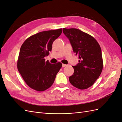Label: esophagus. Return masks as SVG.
Instances as JSON below:
<instances>
[{
    "instance_id": "obj_1",
    "label": "esophagus",
    "mask_w": 122,
    "mask_h": 122,
    "mask_svg": "<svg viewBox=\"0 0 122 122\" xmlns=\"http://www.w3.org/2000/svg\"><path fill=\"white\" fill-rule=\"evenodd\" d=\"M67 65H65V64H62V67H66V66H67Z\"/></svg>"
}]
</instances>
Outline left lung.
I'll list each match as a JSON object with an SVG mask.
<instances>
[{
	"label": "left lung",
	"mask_w": 122,
	"mask_h": 122,
	"mask_svg": "<svg viewBox=\"0 0 122 122\" xmlns=\"http://www.w3.org/2000/svg\"><path fill=\"white\" fill-rule=\"evenodd\" d=\"M74 52L80 59L72 66L73 74L69 81L74 86L84 90L91 86L100 75L103 69L101 47L93 36L76 28H63Z\"/></svg>",
	"instance_id": "8db88e82"
}]
</instances>
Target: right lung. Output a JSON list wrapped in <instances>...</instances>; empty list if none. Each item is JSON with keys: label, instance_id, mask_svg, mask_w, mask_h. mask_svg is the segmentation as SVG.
Here are the masks:
<instances>
[{"label": "right lung", "instance_id": "right-lung-1", "mask_svg": "<svg viewBox=\"0 0 122 122\" xmlns=\"http://www.w3.org/2000/svg\"><path fill=\"white\" fill-rule=\"evenodd\" d=\"M61 32V28L40 32L29 37L22 45L17 68L26 83L32 89L41 92L49 88L61 68V62L51 64L44 59Z\"/></svg>", "mask_w": 122, "mask_h": 122}]
</instances>
